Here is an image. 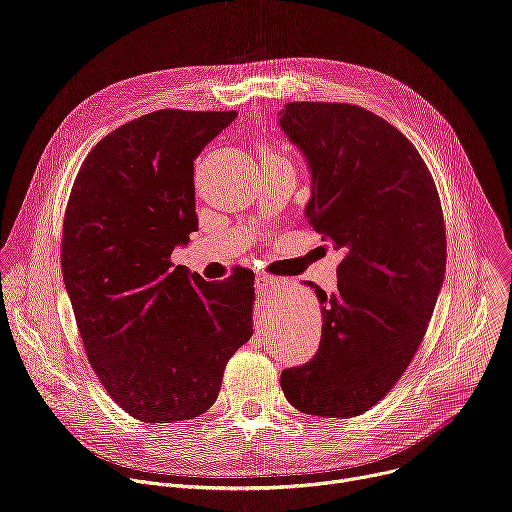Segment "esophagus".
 Wrapping results in <instances>:
<instances>
[{
  "mask_svg": "<svg viewBox=\"0 0 512 512\" xmlns=\"http://www.w3.org/2000/svg\"><path fill=\"white\" fill-rule=\"evenodd\" d=\"M257 289L265 296H277L279 281H275L273 277H267V275H259L257 277Z\"/></svg>",
  "mask_w": 512,
  "mask_h": 512,
  "instance_id": "esophagus-1",
  "label": "esophagus"
}]
</instances>
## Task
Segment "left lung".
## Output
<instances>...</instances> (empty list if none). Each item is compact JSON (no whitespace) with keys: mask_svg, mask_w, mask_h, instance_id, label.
Wrapping results in <instances>:
<instances>
[{"mask_svg":"<svg viewBox=\"0 0 512 512\" xmlns=\"http://www.w3.org/2000/svg\"><path fill=\"white\" fill-rule=\"evenodd\" d=\"M279 127L310 166V225L344 253L334 294L308 281L322 338L281 389L304 413L354 417L395 387L425 336L446 275L442 202L415 145L367 109L287 103Z\"/></svg>","mask_w":512,"mask_h":512,"instance_id":"left-lung-1","label":"left lung"}]
</instances>
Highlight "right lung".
<instances>
[{"label":"right lung","mask_w":512,"mask_h":512,"mask_svg":"<svg viewBox=\"0 0 512 512\" xmlns=\"http://www.w3.org/2000/svg\"><path fill=\"white\" fill-rule=\"evenodd\" d=\"M237 111L162 109L105 135L64 212L62 277L93 371L145 423L194 419L253 334L255 275L204 281L172 251L198 229L194 160Z\"/></svg>","instance_id":"right-lung-1"}]
</instances>
